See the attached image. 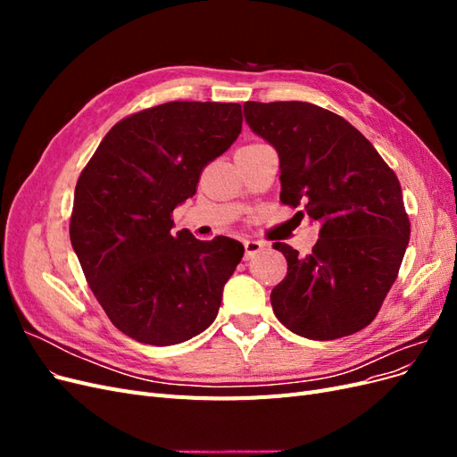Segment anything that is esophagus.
Returning <instances> with one entry per match:
<instances>
[{"label":"esophagus","mask_w":457,"mask_h":457,"mask_svg":"<svg viewBox=\"0 0 457 457\" xmlns=\"http://www.w3.org/2000/svg\"><path fill=\"white\" fill-rule=\"evenodd\" d=\"M244 250H245V257L250 259L255 253H259L261 250H265V242H259V240H244Z\"/></svg>","instance_id":"34e87169"}]
</instances>
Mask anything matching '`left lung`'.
Returning a JSON list of instances; mask_svg holds the SVG:
<instances>
[{
    "label": "left lung",
    "instance_id": "obj_1",
    "mask_svg": "<svg viewBox=\"0 0 457 457\" xmlns=\"http://www.w3.org/2000/svg\"><path fill=\"white\" fill-rule=\"evenodd\" d=\"M244 116L278 152L282 204H303L320 227L309 255L272 244L287 261L270 294L276 318L316 341L361 331L395 284L410 240L395 171L347 120L316 104L250 101Z\"/></svg>",
    "mask_w": 457,
    "mask_h": 457
}]
</instances>
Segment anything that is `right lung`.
I'll use <instances>...</instances> for the list:
<instances>
[{
  "mask_svg": "<svg viewBox=\"0 0 457 457\" xmlns=\"http://www.w3.org/2000/svg\"><path fill=\"white\" fill-rule=\"evenodd\" d=\"M240 131L237 103H165L118 121L81 171L71 242L96 301L131 339L165 347L213 324L244 245L171 232V212Z\"/></svg>",
  "mask_w": 457,
  "mask_h": 457,
  "instance_id": "add662e5",
  "label": "right lung"
}]
</instances>
